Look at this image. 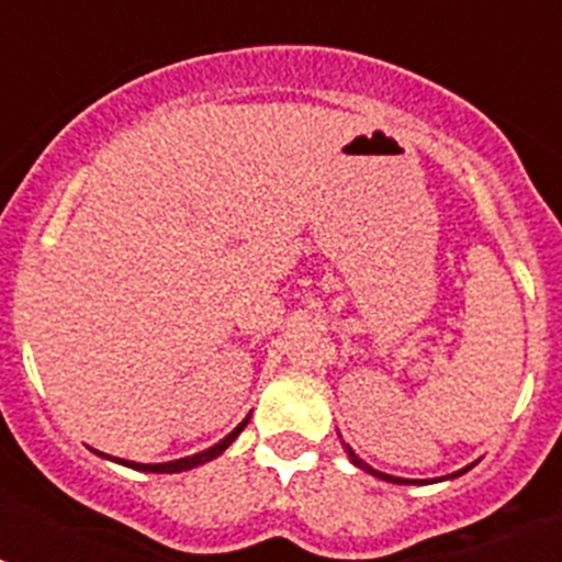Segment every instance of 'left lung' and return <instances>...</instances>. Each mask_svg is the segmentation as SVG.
Wrapping results in <instances>:
<instances>
[{
    "instance_id": "obj_1",
    "label": "left lung",
    "mask_w": 562,
    "mask_h": 562,
    "mask_svg": "<svg viewBox=\"0 0 562 562\" xmlns=\"http://www.w3.org/2000/svg\"><path fill=\"white\" fill-rule=\"evenodd\" d=\"M349 450V456H351V461H355L357 467H360V470H369L371 475H376V479H382V481H394V484H416V481H408V479H394V475H385V473H380V470H371L369 464H366V461L362 459H357L355 453H351V448H346ZM467 470H470V467H464V470H459V473H453V475H461V473H467ZM453 475H450V479H453Z\"/></svg>"
}]
</instances>
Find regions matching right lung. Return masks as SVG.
<instances>
[{"label": "right lung", "mask_w": 562, "mask_h": 562, "mask_svg": "<svg viewBox=\"0 0 562 562\" xmlns=\"http://www.w3.org/2000/svg\"><path fill=\"white\" fill-rule=\"evenodd\" d=\"M245 425H247V419L241 422V425H238V428L233 430V434H227L225 439L220 441V445H213V448L202 450V453H196V456H188V459L166 461V464H134V461H123V459H114V461H121V464H126V467H134V470H146V473H182V470L200 467V464H205V461L216 459V456H220V453H225V450L231 448V441L236 439V436L241 434V430H245Z\"/></svg>", "instance_id": "1"}]
</instances>
